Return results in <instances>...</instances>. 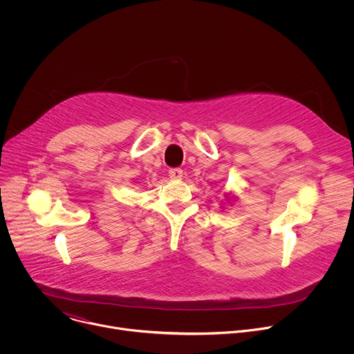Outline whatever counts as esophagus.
Here are the masks:
<instances>
[{
	"mask_svg": "<svg viewBox=\"0 0 354 354\" xmlns=\"http://www.w3.org/2000/svg\"><path fill=\"white\" fill-rule=\"evenodd\" d=\"M169 176L172 179H180L183 176V171L180 168H171L169 169Z\"/></svg>",
	"mask_w": 354,
	"mask_h": 354,
	"instance_id": "34e87169",
	"label": "esophagus"
}]
</instances>
